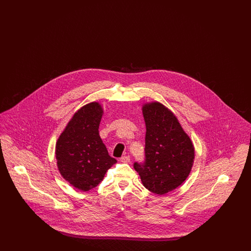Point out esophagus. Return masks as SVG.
Listing matches in <instances>:
<instances>
[{
    "label": "esophagus",
    "mask_w": 251,
    "mask_h": 251,
    "mask_svg": "<svg viewBox=\"0 0 251 251\" xmlns=\"http://www.w3.org/2000/svg\"><path fill=\"white\" fill-rule=\"evenodd\" d=\"M130 161H131L130 156L124 155L120 158V162L122 163H130Z\"/></svg>",
    "instance_id": "1"
}]
</instances>
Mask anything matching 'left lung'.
I'll use <instances>...</instances> for the list:
<instances>
[{"label": "left lung", "mask_w": 251, "mask_h": 251, "mask_svg": "<svg viewBox=\"0 0 251 251\" xmlns=\"http://www.w3.org/2000/svg\"><path fill=\"white\" fill-rule=\"evenodd\" d=\"M146 123L144 164L134 163L144 186L165 195L179 186L191 172L195 148L177 117L164 104L152 101L142 107Z\"/></svg>", "instance_id": "8db88e82"}]
</instances>
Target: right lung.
I'll list each match as a JSON object with an SVG mask.
<instances>
[{"label": "right lung", "mask_w": 251, "mask_h": 251, "mask_svg": "<svg viewBox=\"0 0 251 251\" xmlns=\"http://www.w3.org/2000/svg\"><path fill=\"white\" fill-rule=\"evenodd\" d=\"M102 115L103 109L96 101L80 108L55 146L60 174L81 191H89L100 184L108 169L117 163L108 154L99 134Z\"/></svg>", "instance_id": "right-lung-1"}]
</instances>
